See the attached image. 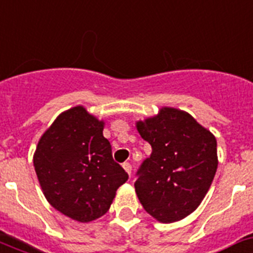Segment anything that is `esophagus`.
<instances>
[{"label": "esophagus", "instance_id": "obj_1", "mask_svg": "<svg viewBox=\"0 0 253 253\" xmlns=\"http://www.w3.org/2000/svg\"><path fill=\"white\" fill-rule=\"evenodd\" d=\"M123 169H125V171H126L127 173H128V176H131V169H132V167H131V165L128 162L123 163Z\"/></svg>", "mask_w": 253, "mask_h": 253}]
</instances>
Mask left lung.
Here are the masks:
<instances>
[{
  "label": "left lung",
  "mask_w": 253,
  "mask_h": 253,
  "mask_svg": "<svg viewBox=\"0 0 253 253\" xmlns=\"http://www.w3.org/2000/svg\"><path fill=\"white\" fill-rule=\"evenodd\" d=\"M136 128L152 146L133 184L140 203L159 222L182 220L201 205L215 177L216 137L188 112L171 107L137 121Z\"/></svg>",
  "instance_id": "left-lung-1"
}]
</instances>
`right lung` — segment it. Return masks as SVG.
Here are the masks:
<instances>
[{"label":"right lung","mask_w":253,"mask_h":253,"mask_svg":"<svg viewBox=\"0 0 253 253\" xmlns=\"http://www.w3.org/2000/svg\"><path fill=\"white\" fill-rule=\"evenodd\" d=\"M104 121L82 105L65 110L44 131L33 154L43 195L55 210L80 222L105 215L128 175L114 162Z\"/></svg>","instance_id":"right-lung-1"}]
</instances>
